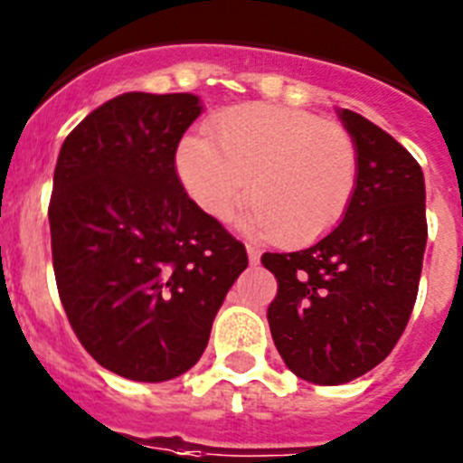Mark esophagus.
<instances>
[{"label": "esophagus", "instance_id": "34e87169", "mask_svg": "<svg viewBox=\"0 0 463 463\" xmlns=\"http://www.w3.org/2000/svg\"><path fill=\"white\" fill-rule=\"evenodd\" d=\"M245 250H248V260H250V266H257L261 260V250L254 248V245H245Z\"/></svg>", "mask_w": 463, "mask_h": 463}]
</instances>
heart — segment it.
I'll use <instances>...</instances> for the list:
<instances>
[{
  "label": "heart",
  "instance_id": "heart-1",
  "mask_svg": "<svg viewBox=\"0 0 463 463\" xmlns=\"http://www.w3.org/2000/svg\"><path fill=\"white\" fill-rule=\"evenodd\" d=\"M206 133L179 144L176 176L209 218L227 220L248 190V232L305 245L349 209L358 158L345 128L300 109L245 103L215 114Z\"/></svg>",
  "mask_w": 463,
  "mask_h": 463
}]
</instances>
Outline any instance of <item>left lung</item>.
Instances as JSON below:
<instances>
[{
	"label": "left lung",
	"mask_w": 463,
	"mask_h": 463,
	"mask_svg": "<svg viewBox=\"0 0 463 463\" xmlns=\"http://www.w3.org/2000/svg\"><path fill=\"white\" fill-rule=\"evenodd\" d=\"M358 179L337 227L300 252H266L278 278L269 326L298 379L342 385L374 370L404 333L427 245L425 176L385 130L337 109Z\"/></svg>",
	"instance_id": "left-lung-1"
}]
</instances>
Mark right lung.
<instances>
[{"label":"right lung","instance_id":"add662e5","mask_svg":"<svg viewBox=\"0 0 463 463\" xmlns=\"http://www.w3.org/2000/svg\"><path fill=\"white\" fill-rule=\"evenodd\" d=\"M202 112L194 93H124L63 139L54 167L59 298L93 360L130 381L185 374L248 269L243 243L176 176V148Z\"/></svg>","mask_w":463,"mask_h":463}]
</instances>
